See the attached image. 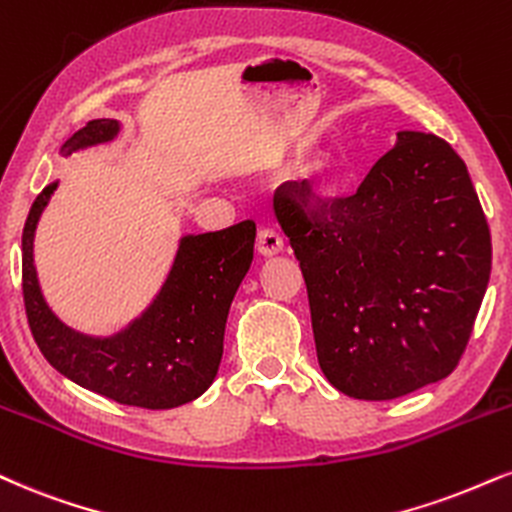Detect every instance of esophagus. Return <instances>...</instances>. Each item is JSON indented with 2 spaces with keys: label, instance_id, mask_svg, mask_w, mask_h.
<instances>
[{
  "label": "esophagus",
  "instance_id": "esophagus-1",
  "mask_svg": "<svg viewBox=\"0 0 512 512\" xmlns=\"http://www.w3.org/2000/svg\"><path fill=\"white\" fill-rule=\"evenodd\" d=\"M283 250V238L279 236V231L274 229H262L257 233V252L264 257H274Z\"/></svg>",
  "mask_w": 512,
  "mask_h": 512
}]
</instances>
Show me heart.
Segmentation results:
<instances>
[{"label": "heart", "instance_id": "b5f03b06", "mask_svg": "<svg viewBox=\"0 0 512 512\" xmlns=\"http://www.w3.org/2000/svg\"><path fill=\"white\" fill-rule=\"evenodd\" d=\"M343 166L334 152H317L300 169V183H303L305 197L310 202H324L341 186Z\"/></svg>", "mask_w": 512, "mask_h": 512}]
</instances>
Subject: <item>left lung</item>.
<instances>
[{
	"label": "left lung",
	"instance_id": "obj_1",
	"mask_svg": "<svg viewBox=\"0 0 512 512\" xmlns=\"http://www.w3.org/2000/svg\"><path fill=\"white\" fill-rule=\"evenodd\" d=\"M274 212L303 269L319 367L338 391L391 400L453 372L489 286L491 233L446 140L400 131L355 195L310 209L291 181Z\"/></svg>",
	"mask_w": 512,
	"mask_h": 512
}]
</instances>
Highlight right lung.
<instances>
[{"label":"right lung","instance_id":"obj_1","mask_svg":"<svg viewBox=\"0 0 512 512\" xmlns=\"http://www.w3.org/2000/svg\"><path fill=\"white\" fill-rule=\"evenodd\" d=\"M119 131L116 119H95L59 152L109 143ZM57 186L49 183L35 197L21 238L23 303L42 355L66 379L123 405L169 410L200 398L219 372L226 317L252 264L255 221L183 236L169 276L143 315L112 336H88L49 310L35 272V229Z\"/></svg>","mask_w":512,"mask_h":512}]
</instances>
